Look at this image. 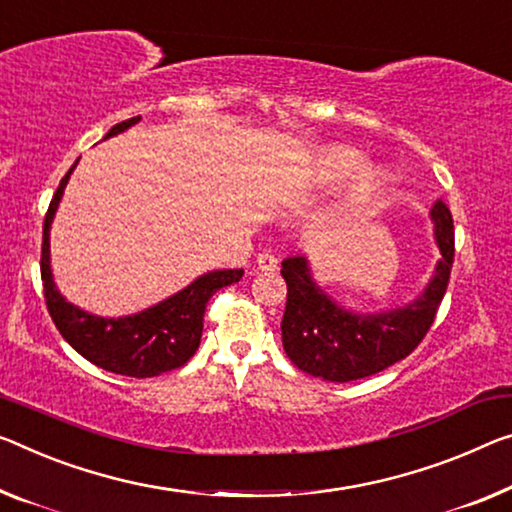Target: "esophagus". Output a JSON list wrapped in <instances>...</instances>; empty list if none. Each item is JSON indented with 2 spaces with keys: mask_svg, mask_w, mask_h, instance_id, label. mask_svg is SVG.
I'll return each mask as SVG.
<instances>
[{
  "mask_svg": "<svg viewBox=\"0 0 512 512\" xmlns=\"http://www.w3.org/2000/svg\"><path fill=\"white\" fill-rule=\"evenodd\" d=\"M256 263L261 270H267V272H274L277 270V258H274L270 251H261V254L256 256Z\"/></svg>",
  "mask_w": 512,
  "mask_h": 512,
  "instance_id": "1",
  "label": "esophagus"
}]
</instances>
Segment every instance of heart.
Here are the masks:
<instances>
[{
	"mask_svg": "<svg viewBox=\"0 0 512 512\" xmlns=\"http://www.w3.org/2000/svg\"><path fill=\"white\" fill-rule=\"evenodd\" d=\"M364 164V157L352 148H332V151L322 153L316 164V180L322 185H336L355 176L357 171ZM382 190V178L375 174V171H368V174H361L355 185L350 187L348 196L343 201V210H348L355 215V212H364L371 203L377 199V194Z\"/></svg>",
	"mask_w": 512,
	"mask_h": 512,
	"instance_id": "1",
	"label": "heart"
}]
</instances>
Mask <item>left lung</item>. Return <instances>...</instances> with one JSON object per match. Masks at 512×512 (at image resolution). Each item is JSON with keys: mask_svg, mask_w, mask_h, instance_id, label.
<instances>
[{"mask_svg": "<svg viewBox=\"0 0 512 512\" xmlns=\"http://www.w3.org/2000/svg\"><path fill=\"white\" fill-rule=\"evenodd\" d=\"M430 217L442 258L423 295L403 309L377 316L350 313L316 286L304 256H290L281 263V277L288 286L281 320L283 350L300 371L329 382H350L412 355L435 322L455 256L451 210L437 201Z\"/></svg>", "mask_w": 512, "mask_h": 512, "instance_id": "1", "label": "left lung"}]
</instances>
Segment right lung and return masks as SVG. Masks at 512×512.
<instances>
[{
  "instance_id": "1",
  "label": "right lung",
  "mask_w": 512,
  "mask_h": 512,
  "mask_svg": "<svg viewBox=\"0 0 512 512\" xmlns=\"http://www.w3.org/2000/svg\"><path fill=\"white\" fill-rule=\"evenodd\" d=\"M139 116L116 123L107 137L119 135L135 125ZM77 164V162H75ZM73 167L61 178L54 192L50 208L43 222V247H41V279L47 311L59 334L70 343V348L80 352L91 364L105 368L109 373L128 377H155L174 371L190 361L201 343L203 316L210 297L231 283L242 279V270H217L190 283L174 297L164 300L151 309L135 313L128 318H98L66 302L52 281L50 270V224L64 194Z\"/></svg>"
}]
</instances>
